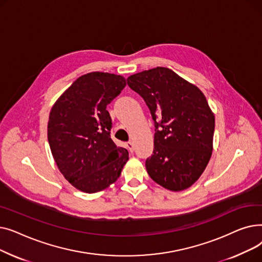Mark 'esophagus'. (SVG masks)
<instances>
[{
    "label": "esophagus",
    "mask_w": 262,
    "mask_h": 262,
    "mask_svg": "<svg viewBox=\"0 0 262 262\" xmlns=\"http://www.w3.org/2000/svg\"><path fill=\"white\" fill-rule=\"evenodd\" d=\"M125 146H126V148H127V149L129 150V152H130V153H132V152H134V144H133V142H130V141L126 142Z\"/></svg>",
    "instance_id": "obj_1"
}]
</instances>
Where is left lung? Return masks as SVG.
I'll return each mask as SVG.
<instances>
[{"instance_id":"obj_1","label":"left lung","mask_w":262,"mask_h":262,"mask_svg":"<svg viewBox=\"0 0 262 262\" xmlns=\"http://www.w3.org/2000/svg\"><path fill=\"white\" fill-rule=\"evenodd\" d=\"M154 121V150L145 160L154 182L172 191L194 184L211 157L214 116L203 92L169 68L127 78Z\"/></svg>"}]
</instances>
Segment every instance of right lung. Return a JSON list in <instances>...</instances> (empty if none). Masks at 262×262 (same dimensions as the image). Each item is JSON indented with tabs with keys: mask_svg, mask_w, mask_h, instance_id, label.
Segmentation results:
<instances>
[{
	"mask_svg": "<svg viewBox=\"0 0 262 262\" xmlns=\"http://www.w3.org/2000/svg\"><path fill=\"white\" fill-rule=\"evenodd\" d=\"M126 86L125 78L91 72L78 77L54 104L48 139L66 180L95 193L115 183L128 160L126 148L110 137L113 121L107 106Z\"/></svg>",
	"mask_w": 262,
	"mask_h": 262,
	"instance_id": "right-lung-1",
	"label": "right lung"
}]
</instances>
